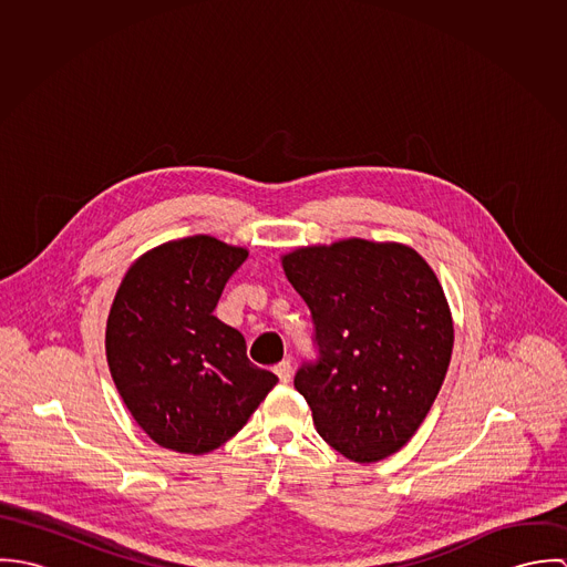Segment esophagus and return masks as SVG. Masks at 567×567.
<instances>
[{
    "mask_svg": "<svg viewBox=\"0 0 567 567\" xmlns=\"http://www.w3.org/2000/svg\"><path fill=\"white\" fill-rule=\"evenodd\" d=\"M275 373H277V378H279V382L281 384H288L290 382V378H292V367H290V362L288 360H281L279 364H275V369H272Z\"/></svg>",
    "mask_w": 567,
    "mask_h": 567,
    "instance_id": "1",
    "label": "esophagus"
}]
</instances>
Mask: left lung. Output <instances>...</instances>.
<instances>
[{
  "label": "left lung",
  "instance_id": "left-lung-1",
  "mask_svg": "<svg viewBox=\"0 0 567 567\" xmlns=\"http://www.w3.org/2000/svg\"><path fill=\"white\" fill-rule=\"evenodd\" d=\"M312 312L317 360L295 389L324 441L355 463L402 450L445 380L454 324L443 288L410 246L360 238L281 257Z\"/></svg>",
  "mask_w": 567,
  "mask_h": 567
}]
</instances>
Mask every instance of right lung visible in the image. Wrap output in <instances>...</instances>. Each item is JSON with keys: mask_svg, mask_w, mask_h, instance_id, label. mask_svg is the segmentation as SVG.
<instances>
[{"mask_svg": "<svg viewBox=\"0 0 567 567\" xmlns=\"http://www.w3.org/2000/svg\"><path fill=\"white\" fill-rule=\"evenodd\" d=\"M246 257L240 246L192 236L142 255L117 288L109 369L133 419L162 447L214 452L279 382L246 358L243 333L214 317Z\"/></svg>", "mask_w": 567, "mask_h": 567, "instance_id": "add662e5", "label": "right lung"}]
</instances>
